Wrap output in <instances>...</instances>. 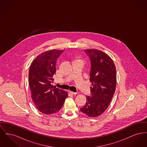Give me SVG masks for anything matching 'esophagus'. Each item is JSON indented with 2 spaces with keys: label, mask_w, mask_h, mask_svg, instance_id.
<instances>
[{
  "label": "esophagus",
  "mask_w": 147,
  "mask_h": 147,
  "mask_svg": "<svg viewBox=\"0 0 147 147\" xmlns=\"http://www.w3.org/2000/svg\"><path fill=\"white\" fill-rule=\"evenodd\" d=\"M69 93L71 95H75V94H77V93H75V92H71V91H69Z\"/></svg>",
  "instance_id": "obj_1"
}]
</instances>
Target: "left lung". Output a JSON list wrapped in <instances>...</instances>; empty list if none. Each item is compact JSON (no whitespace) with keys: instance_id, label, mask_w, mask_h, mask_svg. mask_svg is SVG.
<instances>
[{"instance_id":"obj_1","label":"left lung","mask_w":147,"mask_h":147,"mask_svg":"<svg viewBox=\"0 0 147 147\" xmlns=\"http://www.w3.org/2000/svg\"><path fill=\"white\" fill-rule=\"evenodd\" d=\"M91 63L90 81L92 96H86V103L80 111L90 117H96L108 108L114 94L116 68L112 59L106 53L95 49H85Z\"/></svg>"}]
</instances>
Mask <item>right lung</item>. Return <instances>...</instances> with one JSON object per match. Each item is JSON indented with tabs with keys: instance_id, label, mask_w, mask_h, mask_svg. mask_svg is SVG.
Returning <instances> with one entry per match:
<instances>
[{
	"instance_id": "add662e5",
	"label": "right lung",
	"mask_w": 147,
	"mask_h": 147,
	"mask_svg": "<svg viewBox=\"0 0 147 147\" xmlns=\"http://www.w3.org/2000/svg\"><path fill=\"white\" fill-rule=\"evenodd\" d=\"M63 50L52 49L37 56L31 64L29 71V83L32 99L36 108L45 114H52L60 111L67 92L52 84L56 73L57 58Z\"/></svg>"
}]
</instances>
